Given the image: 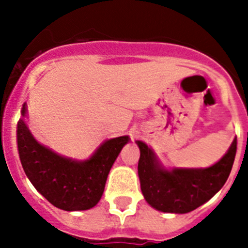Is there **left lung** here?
Wrapping results in <instances>:
<instances>
[{"label":"left lung","instance_id":"8db88e82","mask_svg":"<svg viewBox=\"0 0 248 248\" xmlns=\"http://www.w3.org/2000/svg\"><path fill=\"white\" fill-rule=\"evenodd\" d=\"M140 187L146 202L155 210L187 214L203 205L221 190L235 161L237 138L227 153L210 168L166 169L154 150L138 140Z\"/></svg>","mask_w":248,"mask_h":248}]
</instances>
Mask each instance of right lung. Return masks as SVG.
I'll return each mask as SVG.
<instances>
[{"mask_svg": "<svg viewBox=\"0 0 248 248\" xmlns=\"http://www.w3.org/2000/svg\"><path fill=\"white\" fill-rule=\"evenodd\" d=\"M17 124V145L22 168L39 194L64 211L89 210L99 202L109 171L129 137L105 140L89 159L64 157L39 144L25 122L27 105Z\"/></svg>", "mask_w": 248, "mask_h": 248, "instance_id": "right-lung-1", "label": "right lung"}]
</instances>
